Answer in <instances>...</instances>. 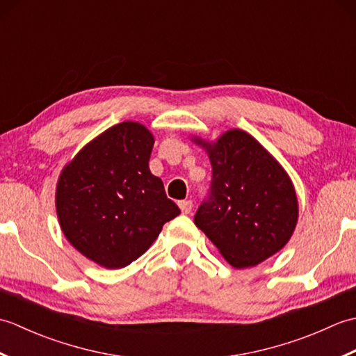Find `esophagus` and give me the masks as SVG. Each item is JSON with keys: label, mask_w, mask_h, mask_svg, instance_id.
I'll return each mask as SVG.
<instances>
[{"label": "esophagus", "mask_w": 356, "mask_h": 356, "mask_svg": "<svg viewBox=\"0 0 356 356\" xmlns=\"http://www.w3.org/2000/svg\"><path fill=\"white\" fill-rule=\"evenodd\" d=\"M179 208H180V211H182V214H190L193 209V202L191 200H180Z\"/></svg>", "instance_id": "obj_1"}]
</instances>
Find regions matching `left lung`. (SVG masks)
<instances>
[{"label": "left lung", "mask_w": 356, "mask_h": 356, "mask_svg": "<svg viewBox=\"0 0 356 356\" xmlns=\"http://www.w3.org/2000/svg\"><path fill=\"white\" fill-rule=\"evenodd\" d=\"M207 147L213 177L194 223L234 268L255 266L292 236L298 217L293 186L251 134L231 130Z\"/></svg>", "instance_id": "obj_1"}]
</instances>
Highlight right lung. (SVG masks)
I'll return each instance as SVG.
<instances>
[{
    "mask_svg": "<svg viewBox=\"0 0 356 356\" xmlns=\"http://www.w3.org/2000/svg\"><path fill=\"white\" fill-rule=\"evenodd\" d=\"M153 134L136 122L108 128L79 151L59 177L56 211L67 240L108 269L147 251L180 214L149 171Z\"/></svg>",
    "mask_w": 356,
    "mask_h": 356,
    "instance_id": "obj_1",
    "label": "right lung"
}]
</instances>
